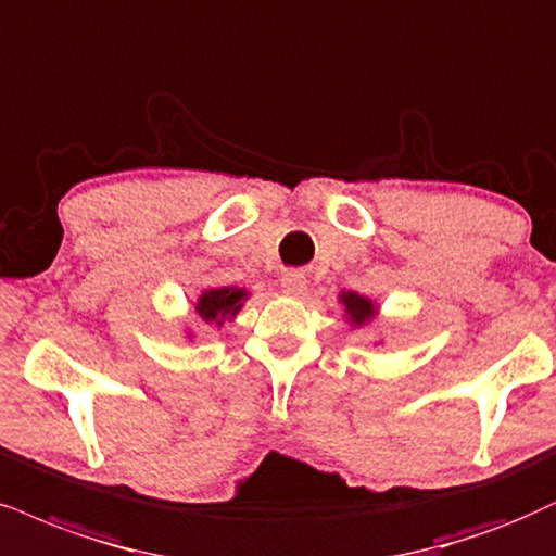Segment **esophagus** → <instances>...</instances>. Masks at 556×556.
<instances>
[{"label": "esophagus", "mask_w": 556, "mask_h": 556, "mask_svg": "<svg viewBox=\"0 0 556 556\" xmlns=\"http://www.w3.org/2000/svg\"><path fill=\"white\" fill-rule=\"evenodd\" d=\"M280 289H283V293H289V296H301V293L306 291V276L299 270L283 273V278H280Z\"/></svg>", "instance_id": "obj_1"}]
</instances>
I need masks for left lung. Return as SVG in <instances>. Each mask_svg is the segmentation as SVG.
<instances>
[{"mask_svg": "<svg viewBox=\"0 0 556 556\" xmlns=\"http://www.w3.org/2000/svg\"><path fill=\"white\" fill-rule=\"evenodd\" d=\"M342 304H345V309L351 314L355 325H361V321H366L374 314L371 301L358 296V293H345V296H342Z\"/></svg>", "mask_w": 556, "mask_h": 556, "instance_id": "8db88e82", "label": "left lung"}]
</instances>
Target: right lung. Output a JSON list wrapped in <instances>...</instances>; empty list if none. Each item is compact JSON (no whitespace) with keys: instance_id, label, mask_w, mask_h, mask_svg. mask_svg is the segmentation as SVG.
I'll return each instance as SVG.
<instances>
[{"instance_id":"add662e5","label":"right lung","mask_w":556,"mask_h":556,"mask_svg":"<svg viewBox=\"0 0 556 556\" xmlns=\"http://www.w3.org/2000/svg\"><path fill=\"white\" fill-rule=\"evenodd\" d=\"M244 291L239 289H214L205 291L198 301V314L205 321H222L224 317H235L239 306H242Z\"/></svg>"}]
</instances>
